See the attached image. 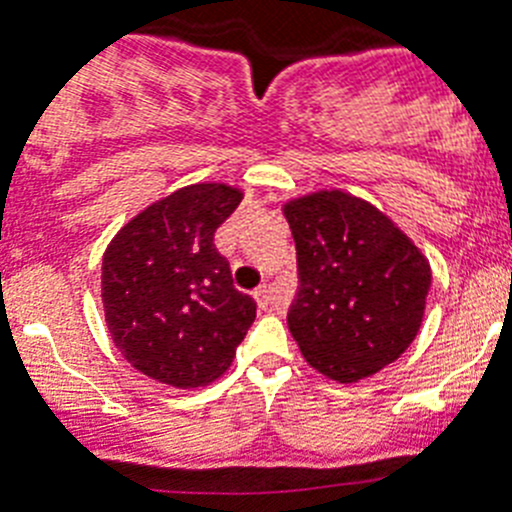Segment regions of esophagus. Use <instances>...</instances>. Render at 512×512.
<instances>
[{"instance_id":"obj_1","label":"esophagus","mask_w":512,"mask_h":512,"mask_svg":"<svg viewBox=\"0 0 512 512\" xmlns=\"http://www.w3.org/2000/svg\"><path fill=\"white\" fill-rule=\"evenodd\" d=\"M255 300H257V305H260V310H272V293H270V288H267V285H260V288L255 290Z\"/></svg>"}]
</instances>
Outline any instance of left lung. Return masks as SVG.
<instances>
[{
  "label": "left lung",
  "instance_id": "1",
  "mask_svg": "<svg viewBox=\"0 0 512 512\" xmlns=\"http://www.w3.org/2000/svg\"><path fill=\"white\" fill-rule=\"evenodd\" d=\"M298 252L288 328L305 361L353 384L394 364L419 333L432 270L384 212L346 191L283 207Z\"/></svg>",
  "mask_w": 512,
  "mask_h": 512
}]
</instances>
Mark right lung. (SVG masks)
Wrapping results in <instances>:
<instances>
[{
  "label": "right lung",
  "mask_w": 512,
  "mask_h": 512,
  "mask_svg": "<svg viewBox=\"0 0 512 512\" xmlns=\"http://www.w3.org/2000/svg\"><path fill=\"white\" fill-rule=\"evenodd\" d=\"M242 202L227 184H191L154 202L103 255L105 323L128 364L176 389L229 369L255 321V300L232 285L214 232Z\"/></svg>",
  "instance_id": "right-lung-1"
}]
</instances>
